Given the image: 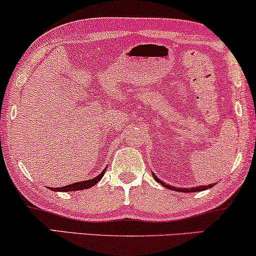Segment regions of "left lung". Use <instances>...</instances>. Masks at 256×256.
I'll use <instances>...</instances> for the list:
<instances>
[{
	"label": "left lung",
	"instance_id": "8db88e82",
	"mask_svg": "<svg viewBox=\"0 0 256 256\" xmlns=\"http://www.w3.org/2000/svg\"><path fill=\"white\" fill-rule=\"evenodd\" d=\"M152 178H155V180H156L158 184H161L162 186H164V187H167L168 189H172V190H176V192H182V193H194V192H201V190H204V189H207V188H212L213 187V184H208V186H204V187H194V188H175V187H172V186H168V184H166L164 181H161L160 178H158L156 175L154 174V172H152Z\"/></svg>",
	"mask_w": 256,
	"mask_h": 256
}]
</instances>
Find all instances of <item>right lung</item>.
Listing matches in <instances>:
<instances>
[{
	"instance_id": "add662e5",
	"label": "right lung",
	"mask_w": 256,
	"mask_h": 256,
	"mask_svg": "<svg viewBox=\"0 0 256 256\" xmlns=\"http://www.w3.org/2000/svg\"><path fill=\"white\" fill-rule=\"evenodd\" d=\"M104 170L101 172V174H98V176H96L92 178V180H88V181H81V182H75V184H68V186H64V187H58V188H52V190H55V192H74V190H82V189H86V188H90L92 186L98 184V182L101 180L102 176L104 175Z\"/></svg>"
}]
</instances>
